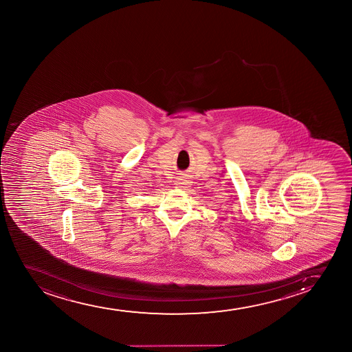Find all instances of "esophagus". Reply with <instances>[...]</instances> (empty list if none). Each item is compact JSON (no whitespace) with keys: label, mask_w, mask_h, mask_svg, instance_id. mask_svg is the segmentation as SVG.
<instances>
[{"label":"esophagus","mask_w":352,"mask_h":352,"mask_svg":"<svg viewBox=\"0 0 352 352\" xmlns=\"http://www.w3.org/2000/svg\"><path fill=\"white\" fill-rule=\"evenodd\" d=\"M188 179L184 177L178 178L177 181H176V184H177L179 188H184V186H188Z\"/></svg>","instance_id":"obj_1"}]
</instances>
